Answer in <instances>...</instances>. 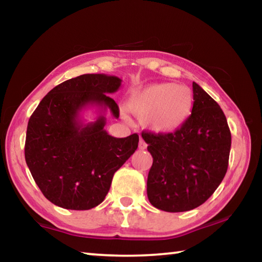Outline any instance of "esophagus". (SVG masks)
Instances as JSON below:
<instances>
[{
	"instance_id": "esophagus-1",
	"label": "esophagus",
	"mask_w": 262,
	"mask_h": 262,
	"mask_svg": "<svg viewBox=\"0 0 262 262\" xmlns=\"http://www.w3.org/2000/svg\"><path fill=\"white\" fill-rule=\"evenodd\" d=\"M139 148H140L141 150L147 149V143H145L143 139H140V142H139Z\"/></svg>"
}]
</instances>
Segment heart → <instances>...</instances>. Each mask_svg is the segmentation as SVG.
Returning <instances> with one entry per match:
<instances>
[{"label":"heart","instance_id":"1","mask_svg":"<svg viewBox=\"0 0 262 262\" xmlns=\"http://www.w3.org/2000/svg\"><path fill=\"white\" fill-rule=\"evenodd\" d=\"M129 112L144 120L156 134H171L185 125L193 111L194 96L189 88L176 83H151L137 86L128 94Z\"/></svg>","mask_w":262,"mask_h":262}]
</instances>
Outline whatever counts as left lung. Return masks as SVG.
Instances as JSON below:
<instances>
[{
	"label": "left lung",
	"mask_w": 262,
	"mask_h": 262,
	"mask_svg": "<svg viewBox=\"0 0 262 262\" xmlns=\"http://www.w3.org/2000/svg\"><path fill=\"white\" fill-rule=\"evenodd\" d=\"M194 106L171 134L142 133L154 158L147 181L150 203L168 212L192 210L209 199L228 170L231 133L220 105L193 82Z\"/></svg>",
	"instance_id": "8db88e82"
}]
</instances>
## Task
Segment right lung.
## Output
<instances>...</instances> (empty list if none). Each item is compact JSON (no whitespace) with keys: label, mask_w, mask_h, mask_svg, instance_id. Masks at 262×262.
Returning <instances> with one entry per match:
<instances>
[{"label":"right lung","mask_w":262,"mask_h":262,"mask_svg":"<svg viewBox=\"0 0 262 262\" xmlns=\"http://www.w3.org/2000/svg\"><path fill=\"white\" fill-rule=\"evenodd\" d=\"M121 79L105 74H84L56 85L31 115L25 140V161L47 200L72 210H89L104 201L113 176L135 152L139 135L122 139L105 130L106 111L119 118L110 97ZM97 107L96 122L85 124L80 113Z\"/></svg>","instance_id":"right-lung-1"}]
</instances>
